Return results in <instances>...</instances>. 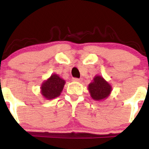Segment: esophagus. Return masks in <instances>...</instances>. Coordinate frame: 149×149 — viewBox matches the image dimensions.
I'll return each instance as SVG.
<instances>
[{
    "mask_svg": "<svg viewBox=\"0 0 149 149\" xmlns=\"http://www.w3.org/2000/svg\"><path fill=\"white\" fill-rule=\"evenodd\" d=\"M81 79L79 78H75V77L72 78V81H74V82H81Z\"/></svg>",
    "mask_w": 149,
    "mask_h": 149,
    "instance_id": "obj_1",
    "label": "esophagus"
}]
</instances>
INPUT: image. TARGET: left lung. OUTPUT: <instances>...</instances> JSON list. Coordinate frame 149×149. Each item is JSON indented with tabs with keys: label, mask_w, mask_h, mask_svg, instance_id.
I'll return each instance as SVG.
<instances>
[{
	"label": "left lung",
	"mask_w": 149,
	"mask_h": 149,
	"mask_svg": "<svg viewBox=\"0 0 149 149\" xmlns=\"http://www.w3.org/2000/svg\"><path fill=\"white\" fill-rule=\"evenodd\" d=\"M89 94L95 101L106 99L112 92V86L106 80L100 75L94 77L93 81L88 86Z\"/></svg>",
	"instance_id": "1"
}]
</instances>
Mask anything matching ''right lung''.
<instances>
[{
    "label": "right lung",
    "mask_w": 149,
    "mask_h": 149,
    "mask_svg": "<svg viewBox=\"0 0 149 149\" xmlns=\"http://www.w3.org/2000/svg\"><path fill=\"white\" fill-rule=\"evenodd\" d=\"M65 81L56 74H51V77L41 85V94L47 100H51L60 96L65 86Z\"/></svg>",
    "instance_id": "1"
}]
</instances>
